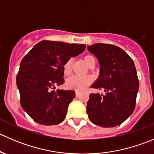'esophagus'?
I'll use <instances>...</instances> for the list:
<instances>
[{
	"label": "esophagus",
	"mask_w": 154,
	"mask_h": 154,
	"mask_svg": "<svg viewBox=\"0 0 154 154\" xmlns=\"http://www.w3.org/2000/svg\"><path fill=\"white\" fill-rule=\"evenodd\" d=\"M80 94V92L79 91H75V95L76 97H79Z\"/></svg>",
	"instance_id": "34e87169"
}]
</instances>
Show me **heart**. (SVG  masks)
I'll list each match as a JSON object with an SVG mask.
<instances>
[{
  "instance_id": "heart-1",
  "label": "heart",
  "mask_w": 154,
  "mask_h": 154,
  "mask_svg": "<svg viewBox=\"0 0 154 154\" xmlns=\"http://www.w3.org/2000/svg\"><path fill=\"white\" fill-rule=\"evenodd\" d=\"M83 61L86 64L88 67L91 68V66L95 65V59L91 55H86L83 57ZM71 68H72V60L69 59L66 62V63L63 66V73L65 75L68 76L71 74ZM91 83V80L90 77H80L77 76H72L69 77L66 80V86L68 88L80 91V90L84 89L87 86Z\"/></svg>"
}]
</instances>
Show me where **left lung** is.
<instances>
[{
  "mask_svg": "<svg viewBox=\"0 0 154 154\" xmlns=\"http://www.w3.org/2000/svg\"><path fill=\"white\" fill-rule=\"evenodd\" d=\"M100 65V74L91 88L105 94H90L86 112L94 125L103 127L120 125L131 116L136 106L139 83L134 63L122 48L97 43L88 46Z\"/></svg>",
  "mask_w": 154,
  "mask_h": 154,
  "instance_id": "8db88e82",
  "label": "left lung"
}]
</instances>
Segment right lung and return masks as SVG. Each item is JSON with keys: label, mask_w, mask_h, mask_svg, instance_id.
Instances as JSON below:
<instances>
[{"label": "right lung", "mask_w": 154, "mask_h": 154, "mask_svg": "<svg viewBox=\"0 0 154 154\" xmlns=\"http://www.w3.org/2000/svg\"><path fill=\"white\" fill-rule=\"evenodd\" d=\"M85 49V45L43 40L22 59L16 77L17 86L21 107L35 122L54 125L64 120L75 92L53 89L64 83L66 62Z\"/></svg>", "instance_id": "obj_1"}]
</instances>
